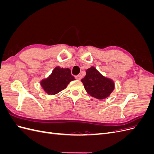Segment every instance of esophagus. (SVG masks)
Here are the masks:
<instances>
[{
	"label": "esophagus",
	"instance_id": "esophagus-1",
	"mask_svg": "<svg viewBox=\"0 0 154 154\" xmlns=\"http://www.w3.org/2000/svg\"><path fill=\"white\" fill-rule=\"evenodd\" d=\"M82 75L81 74H79V75H77V76H75V78L76 79V80H80L81 79H82Z\"/></svg>",
	"mask_w": 154,
	"mask_h": 154
}]
</instances>
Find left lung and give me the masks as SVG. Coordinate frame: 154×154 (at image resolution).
Masks as SVG:
<instances>
[{"label":"left lung","mask_w":154,"mask_h":154,"mask_svg":"<svg viewBox=\"0 0 154 154\" xmlns=\"http://www.w3.org/2000/svg\"><path fill=\"white\" fill-rule=\"evenodd\" d=\"M82 82L88 94L98 100L106 98L114 89L113 81L102 76L94 67L87 69Z\"/></svg>","instance_id":"1"}]
</instances>
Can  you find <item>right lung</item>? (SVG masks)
Here are the masks:
<instances>
[{"label": "right lung", "instance_id": "add662e5", "mask_svg": "<svg viewBox=\"0 0 154 154\" xmlns=\"http://www.w3.org/2000/svg\"><path fill=\"white\" fill-rule=\"evenodd\" d=\"M69 69L56 67L52 74L41 82V85L48 94L54 95L66 88L70 82L74 80Z\"/></svg>", "mask_w": 154, "mask_h": 154}]
</instances>
